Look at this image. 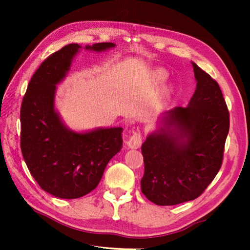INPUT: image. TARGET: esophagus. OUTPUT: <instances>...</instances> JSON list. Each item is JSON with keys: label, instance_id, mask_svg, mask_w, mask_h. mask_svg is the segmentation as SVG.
I'll list each match as a JSON object with an SVG mask.
<instances>
[{"label": "esophagus", "instance_id": "esophagus-1", "mask_svg": "<svg viewBox=\"0 0 250 250\" xmlns=\"http://www.w3.org/2000/svg\"><path fill=\"white\" fill-rule=\"evenodd\" d=\"M143 142V135L140 131L133 132V134L130 136L128 141V146L132 149H136V148H140Z\"/></svg>", "mask_w": 250, "mask_h": 250}]
</instances>
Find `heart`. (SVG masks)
Returning <instances> with one entry per match:
<instances>
[{"label":"heart","instance_id":"obj_1","mask_svg":"<svg viewBox=\"0 0 250 250\" xmlns=\"http://www.w3.org/2000/svg\"><path fill=\"white\" fill-rule=\"evenodd\" d=\"M164 77H166V73L163 71H157L155 73V79L157 82H161Z\"/></svg>","mask_w":250,"mask_h":250}]
</instances>
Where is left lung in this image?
Here are the masks:
<instances>
[{
	"instance_id": "left-lung-1",
	"label": "left lung",
	"mask_w": 250,
	"mask_h": 250,
	"mask_svg": "<svg viewBox=\"0 0 250 250\" xmlns=\"http://www.w3.org/2000/svg\"><path fill=\"white\" fill-rule=\"evenodd\" d=\"M192 65L196 89L188 106L168 110L164 128L148 135L142 145L145 172L141 189L157 205L198 198L224 160L229 110L218 83L195 63Z\"/></svg>"
}]
</instances>
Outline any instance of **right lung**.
<instances>
[{
  "mask_svg": "<svg viewBox=\"0 0 250 250\" xmlns=\"http://www.w3.org/2000/svg\"><path fill=\"white\" fill-rule=\"evenodd\" d=\"M114 43L87 46L95 51ZM78 44L66 45L42 62L21 103L20 147L40 187L60 199H77L97 188L109 160L122 147V128L75 133L62 124L55 108L56 84L67 71Z\"/></svg>",
  "mask_w": 250,
  "mask_h": 250,
  "instance_id": "obj_1",
  "label": "right lung"
}]
</instances>
